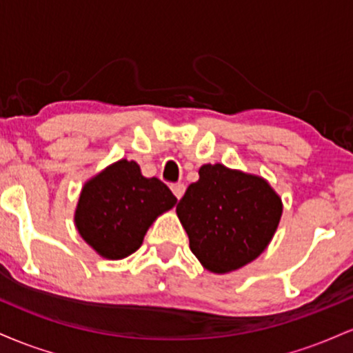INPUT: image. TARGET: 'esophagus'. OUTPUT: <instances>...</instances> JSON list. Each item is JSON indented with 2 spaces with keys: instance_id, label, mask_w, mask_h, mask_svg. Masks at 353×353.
I'll use <instances>...</instances> for the list:
<instances>
[{
  "instance_id": "1",
  "label": "esophagus",
  "mask_w": 353,
  "mask_h": 353,
  "mask_svg": "<svg viewBox=\"0 0 353 353\" xmlns=\"http://www.w3.org/2000/svg\"><path fill=\"white\" fill-rule=\"evenodd\" d=\"M171 190L174 192V196L177 197V199H181L182 194H184V190H185V185L181 184V182H177V184L171 185Z\"/></svg>"
}]
</instances>
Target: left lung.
Wrapping results in <instances>:
<instances>
[{"instance_id":"left-lung-1","label":"left lung","mask_w":353,"mask_h":353,"mask_svg":"<svg viewBox=\"0 0 353 353\" xmlns=\"http://www.w3.org/2000/svg\"><path fill=\"white\" fill-rule=\"evenodd\" d=\"M176 212L201 264L225 274L264 252L281 221L282 201L262 177L204 164Z\"/></svg>"}]
</instances>
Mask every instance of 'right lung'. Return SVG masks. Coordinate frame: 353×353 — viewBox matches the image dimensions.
<instances>
[{"label": "right lung", "instance_id": "add662e5", "mask_svg": "<svg viewBox=\"0 0 353 353\" xmlns=\"http://www.w3.org/2000/svg\"><path fill=\"white\" fill-rule=\"evenodd\" d=\"M176 202L163 181L148 179L134 161L121 159L84 184L74 224L101 257L117 261L136 252L157 216Z\"/></svg>", "mask_w": 353, "mask_h": 353}]
</instances>
